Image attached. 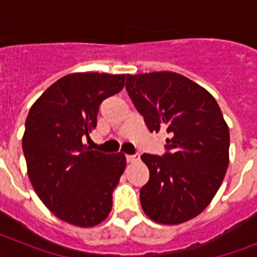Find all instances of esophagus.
I'll return each instance as SVG.
<instances>
[{
	"instance_id": "esophagus-1",
	"label": "esophagus",
	"mask_w": 257,
	"mask_h": 257,
	"mask_svg": "<svg viewBox=\"0 0 257 257\" xmlns=\"http://www.w3.org/2000/svg\"><path fill=\"white\" fill-rule=\"evenodd\" d=\"M139 160H140L139 155H126V161L128 163H137Z\"/></svg>"
}]
</instances>
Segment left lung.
<instances>
[{
	"mask_svg": "<svg viewBox=\"0 0 257 257\" xmlns=\"http://www.w3.org/2000/svg\"><path fill=\"white\" fill-rule=\"evenodd\" d=\"M125 88L149 131L168 135L163 156H141L149 169L143 211L169 225L193 219L219 191L229 163V129L219 104L173 72L128 74Z\"/></svg>",
	"mask_w": 257,
	"mask_h": 257,
	"instance_id": "left-lung-1",
	"label": "left lung"
}]
</instances>
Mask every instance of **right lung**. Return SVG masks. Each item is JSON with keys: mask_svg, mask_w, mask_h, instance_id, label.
<instances>
[{"mask_svg": "<svg viewBox=\"0 0 257 257\" xmlns=\"http://www.w3.org/2000/svg\"><path fill=\"white\" fill-rule=\"evenodd\" d=\"M125 74L73 73L60 78L30 108L22 137L34 191L58 219L94 227L112 209L124 153L92 151L82 139L97 125L101 102L124 88Z\"/></svg>", "mask_w": 257, "mask_h": 257, "instance_id": "right-lung-1", "label": "right lung"}]
</instances>
